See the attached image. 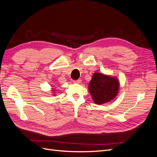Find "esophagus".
Returning <instances> with one entry per match:
<instances>
[{
    "label": "esophagus",
    "mask_w": 157,
    "mask_h": 157,
    "mask_svg": "<svg viewBox=\"0 0 157 157\" xmlns=\"http://www.w3.org/2000/svg\"><path fill=\"white\" fill-rule=\"evenodd\" d=\"M73 82L74 83H77V84H80V82H81V80H80V79L75 80H73Z\"/></svg>",
    "instance_id": "esophagus-1"
}]
</instances>
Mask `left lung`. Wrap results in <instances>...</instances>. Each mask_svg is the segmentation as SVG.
Listing matches in <instances>:
<instances>
[{"instance_id": "1", "label": "left lung", "mask_w": 157, "mask_h": 157, "mask_svg": "<svg viewBox=\"0 0 157 157\" xmlns=\"http://www.w3.org/2000/svg\"><path fill=\"white\" fill-rule=\"evenodd\" d=\"M88 87L94 101L97 104H102L116 97L119 89V82L115 77L95 73Z\"/></svg>"}]
</instances>
